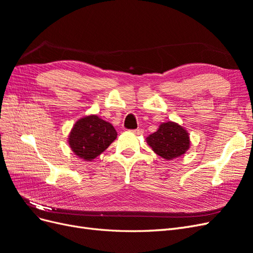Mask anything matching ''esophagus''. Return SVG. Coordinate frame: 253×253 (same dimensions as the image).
<instances>
[{
	"instance_id": "esophagus-1",
	"label": "esophagus",
	"mask_w": 253,
	"mask_h": 253,
	"mask_svg": "<svg viewBox=\"0 0 253 253\" xmlns=\"http://www.w3.org/2000/svg\"><path fill=\"white\" fill-rule=\"evenodd\" d=\"M134 134H136V135H142L143 134V131L141 128H136V129H133L132 131Z\"/></svg>"
}]
</instances>
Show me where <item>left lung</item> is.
<instances>
[{
    "label": "left lung",
    "instance_id": "1",
    "mask_svg": "<svg viewBox=\"0 0 253 253\" xmlns=\"http://www.w3.org/2000/svg\"><path fill=\"white\" fill-rule=\"evenodd\" d=\"M147 142L156 154L168 160L185 154L190 147L186 129L171 121L160 125L157 131L148 137Z\"/></svg>",
    "mask_w": 253,
    "mask_h": 253
}]
</instances>
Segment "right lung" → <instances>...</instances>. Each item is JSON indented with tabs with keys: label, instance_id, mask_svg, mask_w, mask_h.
<instances>
[{
	"label": "right lung",
	"instance_id": "right-lung-1",
	"mask_svg": "<svg viewBox=\"0 0 253 253\" xmlns=\"http://www.w3.org/2000/svg\"><path fill=\"white\" fill-rule=\"evenodd\" d=\"M116 137V129L111 124L91 115L76 122L68 143L76 155L91 160L108 149Z\"/></svg>",
	"mask_w": 253,
	"mask_h": 253
}]
</instances>
